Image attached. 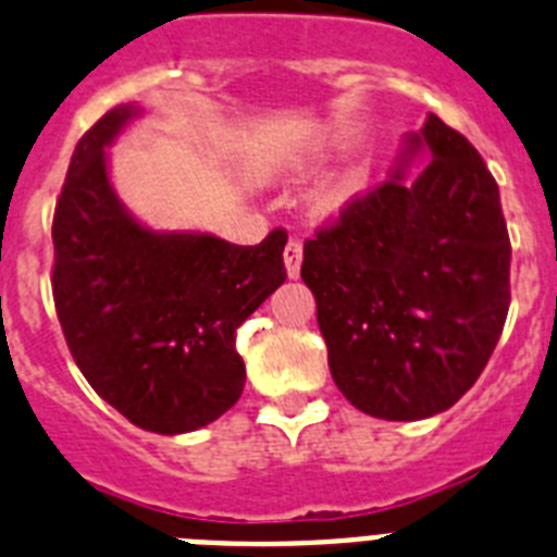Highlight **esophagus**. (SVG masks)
Returning <instances> with one entry per match:
<instances>
[{"label":"esophagus","instance_id":"1","mask_svg":"<svg viewBox=\"0 0 557 557\" xmlns=\"http://www.w3.org/2000/svg\"><path fill=\"white\" fill-rule=\"evenodd\" d=\"M301 259H304V245L298 239H289L284 247V264H287L289 278H298L301 273Z\"/></svg>","mask_w":557,"mask_h":557}]
</instances>
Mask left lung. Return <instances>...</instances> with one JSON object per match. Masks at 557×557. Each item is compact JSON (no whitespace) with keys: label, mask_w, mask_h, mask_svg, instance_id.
Masks as SVG:
<instances>
[{"label":"left lung","mask_w":557,"mask_h":557,"mask_svg":"<svg viewBox=\"0 0 557 557\" xmlns=\"http://www.w3.org/2000/svg\"><path fill=\"white\" fill-rule=\"evenodd\" d=\"M425 148L414 178L405 165ZM330 372L380 420H425L479 380L510 310L498 185L468 137L428 115L386 183L304 242Z\"/></svg>","instance_id":"left-lung-1"}]
</instances>
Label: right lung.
Here are the masks:
<instances>
[{
    "instance_id": "add662e5",
    "label": "right lung",
    "mask_w": 557,
    "mask_h": 557,
    "mask_svg": "<svg viewBox=\"0 0 557 557\" xmlns=\"http://www.w3.org/2000/svg\"><path fill=\"white\" fill-rule=\"evenodd\" d=\"M135 115L109 109L75 146L52 216V301L89 386L137 428L171 436L239 400L236 330L287 278V233L245 247L143 227L109 183L103 151Z\"/></svg>"
}]
</instances>
